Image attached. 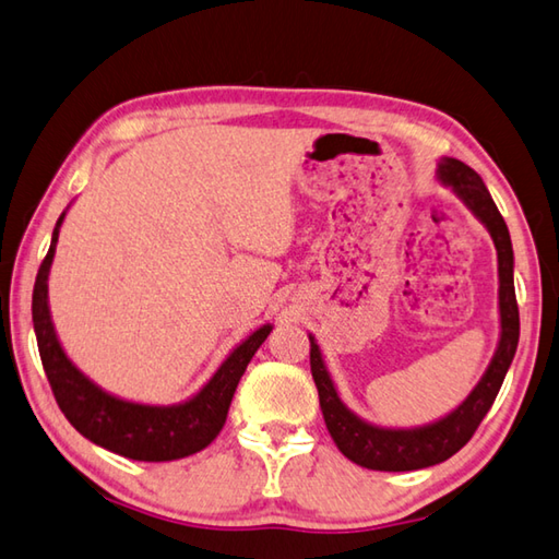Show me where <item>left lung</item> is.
Returning a JSON list of instances; mask_svg holds the SVG:
<instances>
[{"mask_svg": "<svg viewBox=\"0 0 559 559\" xmlns=\"http://www.w3.org/2000/svg\"><path fill=\"white\" fill-rule=\"evenodd\" d=\"M438 182L452 189L455 197L465 204L479 224L489 230L497 248L499 262V343L497 350L475 389L462 399L450 414L440 416L433 424L414 426V428H386L365 420L345 406V402L335 389L333 377L325 367L323 353L313 335L311 341V374L316 389H319V402L323 411L325 428H329L335 445L347 460L355 465L379 472H408L424 469L448 457L467 443L475 436L481 418L487 416L493 399L503 384L509 367L513 362L515 347H519V304H515L513 287V248L507 221L499 214L497 204L484 187L481 177L469 165L455 160V157H440Z\"/></svg>", "mask_w": 559, "mask_h": 559, "instance_id": "1", "label": "left lung"}]
</instances>
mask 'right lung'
<instances>
[{
  "label": "right lung",
  "mask_w": 559,
  "mask_h": 559,
  "mask_svg": "<svg viewBox=\"0 0 559 559\" xmlns=\"http://www.w3.org/2000/svg\"><path fill=\"white\" fill-rule=\"evenodd\" d=\"M62 218H66V212L60 214L56 228H52L48 255L40 262L34 284V304H31L40 362H44L60 411L94 445L129 460L170 462L204 450L224 428L240 377H243L258 347L265 343L272 323L260 325L243 343H238L226 360L218 365L212 379L180 404H141L116 396L97 382H92L70 360L68 353L62 350L56 325H52L48 307V275L52 258H56Z\"/></svg>",
  "instance_id": "obj_1"
}]
</instances>
